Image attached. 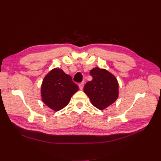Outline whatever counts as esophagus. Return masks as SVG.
Masks as SVG:
<instances>
[{
	"instance_id": "1",
	"label": "esophagus",
	"mask_w": 161,
	"mask_h": 161,
	"mask_svg": "<svg viewBox=\"0 0 161 161\" xmlns=\"http://www.w3.org/2000/svg\"><path fill=\"white\" fill-rule=\"evenodd\" d=\"M79 88L80 90H82L83 89V87H84V82H81L80 83L79 85Z\"/></svg>"
}]
</instances>
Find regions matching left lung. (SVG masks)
<instances>
[{
    "mask_svg": "<svg viewBox=\"0 0 161 161\" xmlns=\"http://www.w3.org/2000/svg\"><path fill=\"white\" fill-rule=\"evenodd\" d=\"M92 80L84 87V92L96 108L103 110L116 101L119 84L113 74L103 69L94 68L90 72Z\"/></svg>",
    "mask_w": 161,
    "mask_h": 161,
    "instance_id": "left-lung-1",
    "label": "left lung"
}]
</instances>
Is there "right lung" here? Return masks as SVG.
<instances>
[{"label": "right lung", "mask_w": 161, "mask_h": 161, "mask_svg": "<svg viewBox=\"0 0 161 161\" xmlns=\"http://www.w3.org/2000/svg\"><path fill=\"white\" fill-rule=\"evenodd\" d=\"M78 90L79 86L70 75L55 68L44 78L41 86L42 100L50 109L58 111L69 103Z\"/></svg>", "instance_id": "obj_1"}]
</instances>
